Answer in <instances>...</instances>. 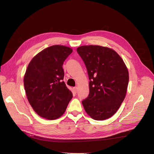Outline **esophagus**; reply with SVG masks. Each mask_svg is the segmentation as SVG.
I'll use <instances>...</instances> for the list:
<instances>
[{"mask_svg":"<svg viewBox=\"0 0 154 154\" xmlns=\"http://www.w3.org/2000/svg\"><path fill=\"white\" fill-rule=\"evenodd\" d=\"M77 90H78V88H77V87H75L73 88V90H74V91L75 93H77Z\"/></svg>","mask_w":154,"mask_h":154,"instance_id":"1","label":"esophagus"}]
</instances>
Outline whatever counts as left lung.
<instances>
[{
  "label": "left lung",
  "instance_id": "obj_1",
  "mask_svg": "<svg viewBox=\"0 0 154 154\" xmlns=\"http://www.w3.org/2000/svg\"><path fill=\"white\" fill-rule=\"evenodd\" d=\"M77 51L84 62L90 80L89 95L82 103L96 120L114 116L123 103L129 82L127 66L113 49L100 45H83Z\"/></svg>",
  "mask_w": 154,
  "mask_h": 154
}]
</instances>
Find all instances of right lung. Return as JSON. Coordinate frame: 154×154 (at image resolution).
I'll list each match as a JSON object with an SVG mask.
<instances>
[{"label": "right lung", "instance_id": "right-lung-1", "mask_svg": "<svg viewBox=\"0 0 154 154\" xmlns=\"http://www.w3.org/2000/svg\"><path fill=\"white\" fill-rule=\"evenodd\" d=\"M72 52L70 47L56 45L37 53L29 63L24 76L27 100L41 117L55 120L65 112L72 93L63 81V64Z\"/></svg>", "mask_w": 154, "mask_h": 154}]
</instances>
